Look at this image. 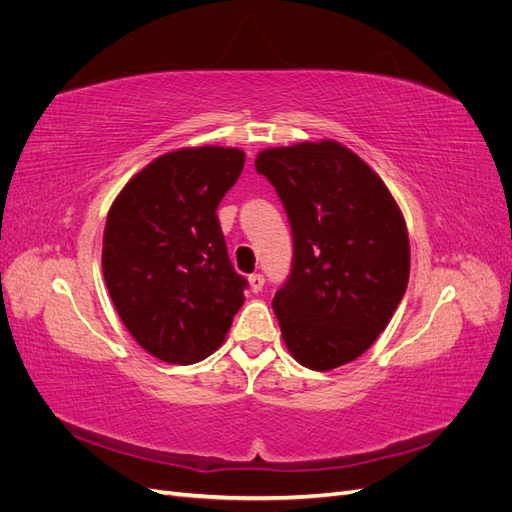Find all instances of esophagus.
<instances>
[{
  "label": "esophagus",
  "mask_w": 512,
  "mask_h": 512,
  "mask_svg": "<svg viewBox=\"0 0 512 512\" xmlns=\"http://www.w3.org/2000/svg\"><path fill=\"white\" fill-rule=\"evenodd\" d=\"M262 286H265V277H262L260 273L250 275V288H252V292H260Z\"/></svg>",
  "instance_id": "34e87169"
}]
</instances>
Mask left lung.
Masks as SVG:
<instances>
[{"label":"left lung","instance_id":"8db88e82","mask_svg":"<svg viewBox=\"0 0 512 512\" xmlns=\"http://www.w3.org/2000/svg\"><path fill=\"white\" fill-rule=\"evenodd\" d=\"M256 170L282 198L292 228V269L273 297L284 344L314 371L359 359L408 288L410 241L395 198L329 138L260 151Z\"/></svg>","mask_w":512,"mask_h":512}]
</instances>
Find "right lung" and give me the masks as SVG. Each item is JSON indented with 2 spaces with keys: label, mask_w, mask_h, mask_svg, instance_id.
Wrapping results in <instances>:
<instances>
[{
  "label": "right lung",
  "mask_w": 512,
  "mask_h": 512,
  "mask_svg": "<svg viewBox=\"0 0 512 512\" xmlns=\"http://www.w3.org/2000/svg\"><path fill=\"white\" fill-rule=\"evenodd\" d=\"M235 147H183L136 173L106 215L102 273L121 322L160 361L192 365L222 346L245 297L218 220L239 179Z\"/></svg>",
  "instance_id": "add662e5"
}]
</instances>
